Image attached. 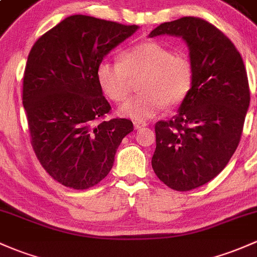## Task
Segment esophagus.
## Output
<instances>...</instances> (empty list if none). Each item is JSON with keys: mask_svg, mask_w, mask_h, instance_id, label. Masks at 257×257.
<instances>
[{"mask_svg": "<svg viewBox=\"0 0 257 257\" xmlns=\"http://www.w3.org/2000/svg\"><path fill=\"white\" fill-rule=\"evenodd\" d=\"M134 126L136 130H141L142 127H146V126H147V123L142 122V121H135Z\"/></svg>", "mask_w": 257, "mask_h": 257, "instance_id": "obj_1", "label": "esophagus"}]
</instances>
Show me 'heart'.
Returning <instances> with one entry per match:
<instances>
[{"label":"heart","mask_w":257,"mask_h":257,"mask_svg":"<svg viewBox=\"0 0 257 257\" xmlns=\"http://www.w3.org/2000/svg\"><path fill=\"white\" fill-rule=\"evenodd\" d=\"M143 72L140 93L122 104L117 114L135 121L157 116L165 104H180L194 83V66L187 55L173 52L158 41H145L126 50L120 61L104 60L96 68V79L111 100L123 101L130 94V76Z\"/></svg>","instance_id":"heart-1"}]
</instances>
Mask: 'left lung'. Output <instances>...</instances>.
<instances>
[{"label": "left lung", "instance_id": "obj_1", "mask_svg": "<svg viewBox=\"0 0 257 257\" xmlns=\"http://www.w3.org/2000/svg\"><path fill=\"white\" fill-rule=\"evenodd\" d=\"M180 37L194 66V83L178 112L156 123L154 173L170 189L190 191L222 172L235 152L250 105L246 70L234 44L196 17L163 23L148 35Z\"/></svg>", "mask_w": 257, "mask_h": 257}]
</instances>
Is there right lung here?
Here are the masks:
<instances>
[{
  "instance_id": "obj_1",
  "label": "right lung",
  "mask_w": 257,
  "mask_h": 257,
  "mask_svg": "<svg viewBox=\"0 0 257 257\" xmlns=\"http://www.w3.org/2000/svg\"><path fill=\"white\" fill-rule=\"evenodd\" d=\"M139 29L74 15L33 45L23 78L30 139L44 169L60 184L85 190L114 165L132 121H99L110 111L96 79L99 63Z\"/></svg>"
}]
</instances>
